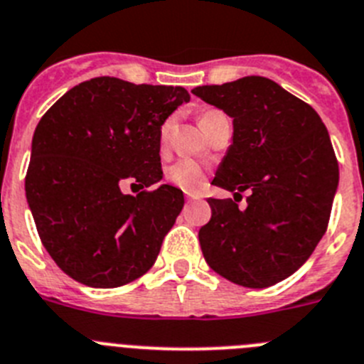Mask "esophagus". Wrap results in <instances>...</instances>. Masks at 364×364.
I'll return each instance as SVG.
<instances>
[{
    "mask_svg": "<svg viewBox=\"0 0 364 364\" xmlns=\"http://www.w3.org/2000/svg\"><path fill=\"white\" fill-rule=\"evenodd\" d=\"M186 198H188V200H198L200 196H198V195H191V193H188V196H186Z\"/></svg>",
    "mask_w": 364,
    "mask_h": 364,
    "instance_id": "obj_1",
    "label": "esophagus"
}]
</instances>
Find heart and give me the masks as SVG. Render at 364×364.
<instances>
[{
	"instance_id": "obj_1",
	"label": "heart",
	"mask_w": 364,
	"mask_h": 364,
	"mask_svg": "<svg viewBox=\"0 0 364 364\" xmlns=\"http://www.w3.org/2000/svg\"><path fill=\"white\" fill-rule=\"evenodd\" d=\"M218 113L220 112H216V109H205V112H202V115H200V126L204 128V126L211 121L213 117L218 115ZM171 128H173V117H169V119H166L162 128H160V144L162 146H164L166 141H168ZM168 178L173 186H176V188L182 189V191L195 193V191H200L202 186H204L205 171L198 162H195V160L191 159H184V160H178L176 164H173L171 168L168 169Z\"/></svg>"
}]
</instances>
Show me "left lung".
Listing matches in <instances>:
<instances>
[{"instance_id":"left-lung-1","label":"left lung","mask_w":364,"mask_h":364,"mask_svg":"<svg viewBox=\"0 0 364 364\" xmlns=\"http://www.w3.org/2000/svg\"><path fill=\"white\" fill-rule=\"evenodd\" d=\"M193 93L232 119L213 184L235 199L250 191L245 210L208 200L211 220L198 232L205 262L236 285H274L309 259L328 225L339 182L328 132L312 106L259 75Z\"/></svg>"}]
</instances>
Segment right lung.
<instances>
[{"mask_svg":"<svg viewBox=\"0 0 364 364\" xmlns=\"http://www.w3.org/2000/svg\"><path fill=\"white\" fill-rule=\"evenodd\" d=\"M188 101L182 86L95 77L68 90L41 117L26 202L43 245L70 278L113 289L151 269L184 193L162 184L132 196L121 188L162 180L160 128Z\"/></svg>","mask_w":364,"mask_h":364,"instance_id":"add662e5","label":"right lung"}]
</instances>
